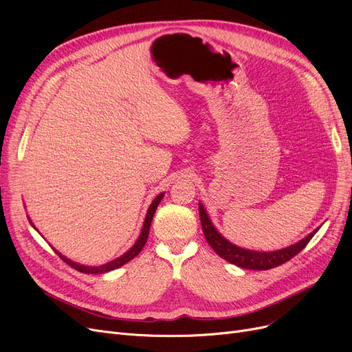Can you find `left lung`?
I'll return each mask as SVG.
<instances>
[{
	"instance_id": "1",
	"label": "left lung",
	"mask_w": 352,
	"mask_h": 352,
	"mask_svg": "<svg viewBox=\"0 0 352 352\" xmlns=\"http://www.w3.org/2000/svg\"><path fill=\"white\" fill-rule=\"evenodd\" d=\"M199 220H201L202 232H204V236L210 243V247L214 250L221 258H225L226 261L238 265V267L250 269V270H269L273 267H278V265L286 261H289L298 252H301L307 247V243L311 241V238L318 230L316 229L302 241L296 242L295 245H291V247L287 248L273 251V252H258V251L239 248L236 245H233L223 238L214 229V226L211 225V221L202 204H199Z\"/></svg>"
}]
</instances>
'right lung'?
I'll return each instance as SVG.
<instances>
[{
    "label": "right lung",
    "instance_id": "1",
    "mask_svg": "<svg viewBox=\"0 0 352 352\" xmlns=\"http://www.w3.org/2000/svg\"><path fill=\"white\" fill-rule=\"evenodd\" d=\"M164 197V194H160L154 201H153V204L150 206V208H148V212H146V217H145V221H144V226H142V232H141V235H140V238H138V241L135 242V245L133 247L127 251L126 254H123L122 257H119V258H116V260H113V261H110V263H107V264H104V265H100V267H87V265H80V264H78V263H73L72 260H69V258H66L65 255H61L58 251H56L57 254H58V257L65 261V263H67L70 267H73L74 270H78V272H82V273H88V274H98V273H105V272H110V270H114V269H119L120 265H123V264H126L127 261H131L132 258H135L138 254L141 252V250L144 248V245L146 243V239H148V233H150V226H151V221H153V217H154V212H155V210H157V207H158V204H160V201H162V198Z\"/></svg>",
    "mask_w": 352,
    "mask_h": 352
}]
</instances>
